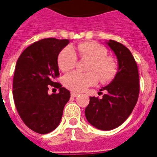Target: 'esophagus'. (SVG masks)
<instances>
[{
    "label": "esophagus",
    "instance_id": "34e87169",
    "mask_svg": "<svg viewBox=\"0 0 157 157\" xmlns=\"http://www.w3.org/2000/svg\"><path fill=\"white\" fill-rule=\"evenodd\" d=\"M78 95L79 94L77 93V92H71V96H72V97H77Z\"/></svg>",
    "mask_w": 157,
    "mask_h": 157
}]
</instances>
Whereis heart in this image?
Returning <instances> with one entry per match:
<instances>
[{"label":"heart","mask_w":157,"mask_h":157,"mask_svg":"<svg viewBox=\"0 0 157 157\" xmlns=\"http://www.w3.org/2000/svg\"><path fill=\"white\" fill-rule=\"evenodd\" d=\"M77 54L80 58L88 60L86 66L88 73L72 72L63 78L65 88L73 92H82L95 85L98 80L107 83L112 80L117 73L115 60L107 55V49L94 42H84L72 50L65 47L58 54V67L62 72H68L74 68L77 63Z\"/></svg>","instance_id":"heart-1"}]
</instances>
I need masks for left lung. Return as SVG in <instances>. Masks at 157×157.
Listing matches in <instances>:
<instances>
[{"label": "left lung", "instance_id": "1", "mask_svg": "<svg viewBox=\"0 0 157 157\" xmlns=\"http://www.w3.org/2000/svg\"><path fill=\"white\" fill-rule=\"evenodd\" d=\"M118 59V72L108 85L103 87V98L90 97L85 108L88 122L101 130H111L122 125L133 111L139 95L137 65L129 49L116 41L106 42Z\"/></svg>", "mask_w": 157, "mask_h": 157}]
</instances>
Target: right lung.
I'll return each instance as SVG.
<instances>
[{
	"mask_svg": "<svg viewBox=\"0 0 157 157\" xmlns=\"http://www.w3.org/2000/svg\"><path fill=\"white\" fill-rule=\"evenodd\" d=\"M69 43V39H43L27 47L16 62L13 91L16 110L26 126L40 134L58 127L70 98L69 90L54 80L59 76L58 54ZM50 86L59 92L49 95Z\"/></svg>",
	"mask_w": 157,
	"mask_h": 157,
	"instance_id": "1",
	"label": "right lung"
}]
</instances>
